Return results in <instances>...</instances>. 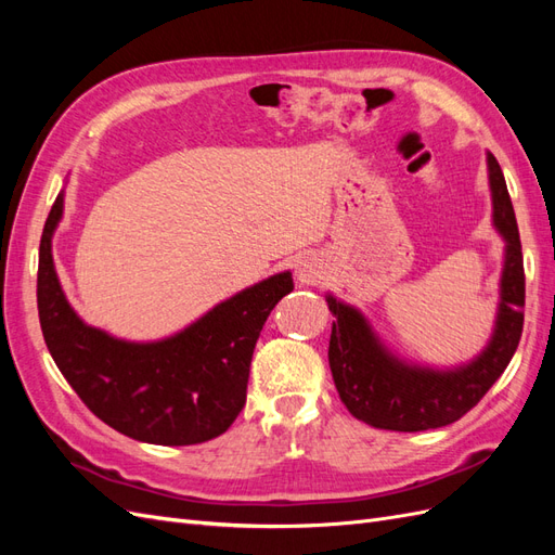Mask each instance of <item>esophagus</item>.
<instances>
[{"label":"esophagus","instance_id":"1","mask_svg":"<svg viewBox=\"0 0 555 555\" xmlns=\"http://www.w3.org/2000/svg\"><path fill=\"white\" fill-rule=\"evenodd\" d=\"M298 278L300 280H306V282H312L314 278H317V273H314V268L310 266V263H304L298 268Z\"/></svg>","mask_w":555,"mask_h":555}]
</instances>
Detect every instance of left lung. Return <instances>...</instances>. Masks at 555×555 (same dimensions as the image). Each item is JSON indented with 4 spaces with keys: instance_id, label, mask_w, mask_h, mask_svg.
<instances>
[{
    "instance_id": "1",
    "label": "left lung",
    "mask_w": 555,
    "mask_h": 555,
    "mask_svg": "<svg viewBox=\"0 0 555 555\" xmlns=\"http://www.w3.org/2000/svg\"><path fill=\"white\" fill-rule=\"evenodd\" d=\"M493 224L505 238V268L500 280V308L491 343L481 354L453 371L410 365L396 359L373 333L365 317L326 296L335 322L328 365L335 389L359 422L400 433L442 428L473 410L505 373L524 333L526 273L516 215L498 159L489 153Z\"/></svg>"
}]
</instances>
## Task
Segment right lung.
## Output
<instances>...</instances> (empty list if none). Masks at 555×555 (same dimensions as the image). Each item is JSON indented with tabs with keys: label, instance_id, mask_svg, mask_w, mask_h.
Masks as SVG:
<instances>
[{
	"label": "right lung",
	"instance_id": "1",
	"mask_svg": "<svg viewBox=\"0 0 555 555\" xmlns=\"http://www.w3.org/2000/svg\"><path fill=\"white\" fill-rule=\"evenodd\" d=\"M62 208L60 192L39 245L37 304L64 379L94 416L139 442L184 447L222 435L245 405L251 351L268 314L294 289L292 273L243 289L166 340H117L82 322L60 287L50 243Z\"/></svg>",
	"mask_w": 555,
	"mask_h": 555
}]
</instances>
